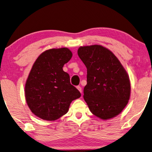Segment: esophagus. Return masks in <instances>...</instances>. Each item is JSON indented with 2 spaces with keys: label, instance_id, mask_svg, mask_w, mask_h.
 Masks as SVG:
<instances>
[{
  "label": "esophagus",
  "instance_id": "esophagus-1",
  "mask_svg": "<svg viewBox=\"0 0 152 152\" xmlns=\"http://www.w3.org/2000/svg\"><path fill=\"white\" fill-rule=\"evenodd\" d=\"M76 88H77V89L79 90V92L80 93H82V89H81V87H80V86H77V87H76Z\"/></svg>",
  "mask_w": 152,
  "mask_h": 152
}]
</instances>
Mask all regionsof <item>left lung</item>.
I'll return each mask as SVG.
<instances>
[{
	"label": "left lung",
	"mask_w": 152,
	"mask_h": 152,
	"mask_svg": "<svg viewBox=\"0 0 152 152\" xmlns=\"http://www.w3.org/2000/svg\"><path fill=\"white\" fill-rule=\"evenodd\" d=\"M78 55L87 68L83 98L90 111L102 120L116 116L130 99L128 73L114 54L100 45L81 46Z\"/></svg>",
	"instance_id": "obj_1"
}]
</instances>
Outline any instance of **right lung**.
Wrapping results in <instances>:
<instances>
[{
    "instance_id": "add662e5",
    "label": "right lung",
    "mask_w": 152,
    "mask_h": 152,
    "mask_svg": "<svg viewBox=\"0 0 152 152\" xmlns=\"http://www.w3.org/2000/svg\"><path fill=\"white\" fill-rule=\"evenodd\" d=\"M72 57L67 48H53L42 53L33 64L25 84V98L31 112L40 118H59L81 95L62 69Z\"/></svg>"
}]
</instances>
